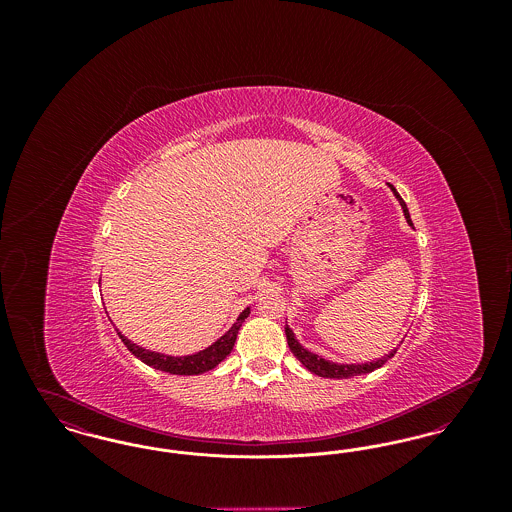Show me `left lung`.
Listing matches in <instances>:
<instances>
[{"mask_svg":"<svg viewBox=\"0 0 512 512\" xmlns=\"http://www.w3.org/2000/svg\"><path fill=\"white\" fill-rule=\"evenodd\" d=\"M390 188L393 195L397 197V201H399V205H401V209H403V213H405V219L409 222V226H413V220H411V215H409V209H407L405 201L401 199V195L397 194V190H395L393 186H390ZM286 338H288V345H290L295 359H297L301 365L305 366L307 370H311L313 374L322 376V378H353V376H359V374H368V372H372V370L386 365L391 357L395 355V351H397V349H393L388 355H384V357H380L378 361H372V363L341 365V363H330V361L318 357L317 353H311L309 349H305L299 341L295 340L292 328H290L288 324H286Z\"/></svg>","mask_w":512,"mask_h":512,"instance_id":"8db88e82","label":"left lung"}]
</instances>
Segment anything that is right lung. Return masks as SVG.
Returning <instances> with one entry per match:
<instances>
[{"label": "right lung", "instance_id": "1", "mask_svg": "<svg viewBox=\"0 0 512 512\" xmlns=\"http://www.w3.org/2000/svg\"><path fill=\"white\" fill-rule=\"evenodd\" d=\"M249 313H251V309L247 307V309L240 313V317L236 318L232 328L224 336H220L219 340L211 343L209 347L197 351L194 355H184V357H172V355H165V353L149 351L146 347H140L138 343H134V341L128 340L126 336H122L119 330L117 332L121 336L122 343L128 347V351L134 357H138L142 363H146L147 366H153V368L169 372V374L192 376V374H203L207 370H213L215 366L222 363L230 355V351H232V347L236 343V338H238V332H240L245 318L249 317Z\"/></svg>", "mask_w": 512, "mask_h": 512}]
</instances>
